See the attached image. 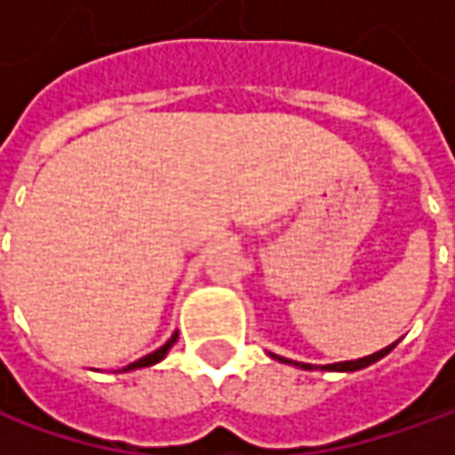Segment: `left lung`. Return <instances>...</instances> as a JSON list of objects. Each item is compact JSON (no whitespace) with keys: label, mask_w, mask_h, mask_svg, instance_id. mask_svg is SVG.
<instances>
[{"label":"left lung","mask_w":455,"mask_h":455,"mask_svg":"<svg viewBox=\"0 0 455 455\" xmlns=\"http://www.w3.org/2000/svg\"><path fill=\"white\" fill-rule=\"evenodd\" d=\"M397 344V341H395ZM393 347H385V349H379L375 355H370V357H362V359H352V362H337V364H326L323 370H337V372H355V370H362V367H367V364H372L377 359H382L387 352H393ZM283 362H289V359H283ZM306 370H311V364H301Z\"/></svg>","instance_id":"left-lung-1"}]
</instances>
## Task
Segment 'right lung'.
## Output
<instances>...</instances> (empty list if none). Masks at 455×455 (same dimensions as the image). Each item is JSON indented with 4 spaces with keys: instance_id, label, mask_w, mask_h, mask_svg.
Instances as JSON below:
<instances>
[{
    "instance_id": "add662e5",
    "label": "right lung",
    "mask_w": 455,
    "mask_h": 455,
    "mask_svg": "<svg viewBox=\"0 0 455 455\" xmlns=\"http://www.w3.org/2000/svg\"><path fill=\"white\" fill-rule=\"evenodd\" d=\"M174 341H177V334H174V337H172V339L166 341L164 347H159V349H156V352H151V355H147V357L136 359V362H133V364H129V367H126V370H139V367H149V364H156V362H162V359H164L166 352H169V347H172V344H174Z\"/></svg>"
}]
</instances>
